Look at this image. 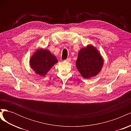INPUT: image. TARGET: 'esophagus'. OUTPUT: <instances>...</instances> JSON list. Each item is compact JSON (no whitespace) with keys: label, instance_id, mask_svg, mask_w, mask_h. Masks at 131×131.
<instances>
[{"label":"esophagus","instance_id":"34e87169","mask_svg":"<svg viewBox=\"0 0 131 131\" xmlns=\"http://www.w3.org/2000/svg\"><path fill=\"white\" fill-rule=\"evenodd\" d=\"M71 61V58H70V57H69V58H67L66 59H65V61H66V62H70Z\"/></svg>","mask_w":131,"mask_h":131}]
</instances>
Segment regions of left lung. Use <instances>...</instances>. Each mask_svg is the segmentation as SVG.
Returning a JSON list of instances; mask_svg holds the SVG:
<instances>
[{
	"instance_id": "left-lung-1",
	"label": "left lung",
	"mask_w": 131,
	"mask_h": 131,
	"mask_svg": "<svg viewBox=\"0 0 131 131\" xmlns=\"http://www.w3.org/2000/svg\"><path fill=\"white\" fill-rule=\"evenodd\" d=\"M103 64V58L93 46H88L79 51L76 65L83 78L96 76L101 71Z\"/></svg>"
}]
</instances>
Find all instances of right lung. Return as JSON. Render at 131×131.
<instances>
[{"mask_svg":"<svg viewBox=\"0 0 131 131\" xmlns=\"http://www.w3.org/2000/svg\"><path fill=\"white\" fill-rule=\"evenodd\" d=\"M57 58L49 51L41 49L37 51L30 59V65L37 74L44 76L54 64Z\"/></svg>","mask_w":131,"mask_h":131,"instance_id":"right-lung-1","label":"right lung"}]
</instances>
